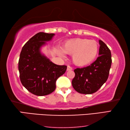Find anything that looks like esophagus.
<instances>
[{
  "mask_svg": "<svg viewBox=\"0 0 130 130\" xmlns=\"http://www.w3.org/2000/svg\"><path fill=\"white\" fill-rule=\"evenodd\" d=\"M72 69H73V68H72L71 67H70V66H68L67 71H70V70H72Z\"/></svg>",
  "mask_w": 130,
  "mask_h": 130,
  "instance_id": "esophagus-1",
  "label": "esophagus"
}]
</instances>
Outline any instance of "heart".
Listing matches in <instances>:
<instances>
[{"label":"heart","instance_id":"b5f03b06","mask_svg":"<svg viewBox=\"0 0 130 130\" xmlns=\"http://www.w3.org/2000/svg\"><path fill=\"white\" fill-rule=\"evenodd\" d=\"M62 52L72 55L74 64L78 67H86L95 60L99 53V45L95 41L75 38L67 41L61 47ZM59 53L62 56L61 51Z\"/></svg>","mask_w":130,"mask_h":130}]
</instances>
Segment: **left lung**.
Segmentation results:
<instances>
[{
  "label": "left lung",
  "instance_id": "8db88e82",
  "mask_svg": "<svg viewBox=\"0 0 130 130\" xmlns=\"http://www.w3.org/2000/svg\"><path fill=\"white\" fill-rule=\"evenodd\" d=\"M99 56L89 66L74 70L75 77L72 86L77 92L92 94L99 89L108 78L111 67V53L107 46L99 40Z\"/></svg>",
  "mask_w": 130,
  "mask_h": 130
}]
</instances>
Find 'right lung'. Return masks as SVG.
I'll list each match as a JSON object with an SVG mask.
<instances>
[{
  "mask_svg": "<svg viewBox=\"0 0 130 130\" xmlns=\"http://www.w3.org/2000/svg\"><path fill=\"white\" fill-rule=\"evenodd\" d=\"M54 34L40 32L31 38L22 47L18 62L21 83L37 96L49 94L56 89V82L65 73L66 65H58L42 54L40 48Z\"/></svg>",
  "mask_w": 130,
  "mask_h": 130,
  "instance_id": "right-lung-1",
  "label": "right lung"
}]
</instances>
